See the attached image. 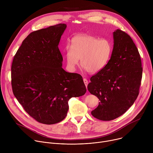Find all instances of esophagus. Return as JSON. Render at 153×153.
Returning a JSON list of instances; mask_svg holds the SVG:
<instances>
[{
  "mask_svg": "<svg viewBox=\"0 0 153 153\" xmlns=\"http://www.w3.org/2000/svg\"><path fill=\"white\" fill-rule=\"evenodd\" d=\"M83 82H84V83H85V86H87V85H88V80L86 79H83Z\"/></svg>",
  "mask_w": 153,
  "mask_h": 153,
  "instance_id": "obj_1",
  "label": "esophagus"
}]
</instances>
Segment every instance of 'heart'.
I'll return each mask as SVG.
<instances>
[{"mask_svg": "<svg viewBox=\"0 0 153 153\" xmlns=\"http://www.w3.org/2000/svg\"><path fill=\"white\" fill-rule=\"evenodd\" d=\"M112 45L106 38H100L90 35L80 34L74 37L71 45L65 49L67 67L74 71L80 62L87 72L94 74L101 71L111 57Z\"/></svg>", "mask_w": 153, "mask_h": 153, "instance_id": "heart-1", "label": "heart"}]
</instances>
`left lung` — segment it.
<instances>
[{
    "label": "left lung",
    "mask_w": 153,
    "mask_h": 153,
    "mask_svg": "<svg viewBox=\"0 0 153 153\" xmlns=\"http://www.w3.org/2000/svg\"><path fill=\"white\" fill-rule=\"evenodd\" d=\"M113 37L111 59L91 77L88 85L90 93L100 100L91 114L103 121L117 118L133 105L139 95L142 77L140 54L132 39L119 29L113 33Z\"/></svg>",
    "instance_id": "left-lung-1"
}]
</instances>
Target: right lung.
<instances>
[{
  "label": "right lung",
  "instance_id": "obj_1",
  "mask_svg": "<svg viewBox=\"0 0 153 153\" xmlns=\"http://www.w3.org/2000/svg\"><path fill=\"white\" fill-rule=\"evenodd\" d=\"M67 25L59 24L31 33L11 65L13 92L24 110L39 123L63 120L68 100L86 91L82 77L65 71L58 45Z\"/></svg>",
  "mask_w": 153,
  "mask_h": 153
}]
</instances>
